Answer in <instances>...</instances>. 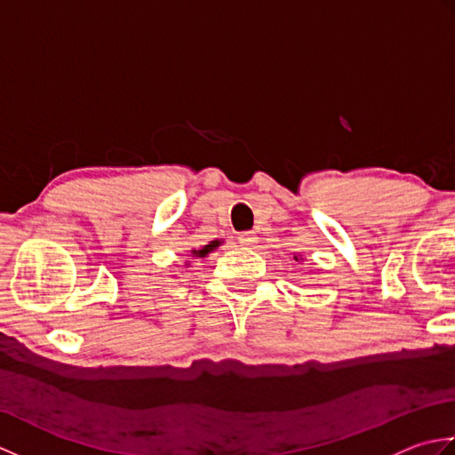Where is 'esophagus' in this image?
<instances>
[{
  "mask_svg": "<svg viewBox=\"0 0 455 455\" xmlns=\"http://www.w3.org/2000/svg\"><path fill=\"white\" fill-rule=\"evenodd\" d=\"M238 243L243 246H252V244L258 243V236H256V233H240Z\"/></svg>",
  "mask_w": 455,
  "mask_h": 455,
  "instance_id": "esophagus-1",
  "label": "esophagus"
}]
</instances>
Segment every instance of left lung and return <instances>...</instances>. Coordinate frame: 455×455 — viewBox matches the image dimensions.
<instances>
[{"instance_id": "obj_1", "label": "left lung", "mask_w": 455, "mask_h": 455, "mask_svg": "<svg viewBox=\"0 0 455 455\" xmlns=\"http://www.w3.org/2000/svg\"><path fill=\"white\" fill-rule=\"evenodd\" d=\"M293 258H295V259H297V262H303V258H301V254H295V256H293Z\"/></svg>"}]
</instances>
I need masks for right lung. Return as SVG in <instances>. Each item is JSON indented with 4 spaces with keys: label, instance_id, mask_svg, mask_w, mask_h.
I'll return each mask as SVG.
<instances>
[{
    "label": "right lung",
    "instance_id": "obj_1",
    "mask_svg": "<svg viewBox=\"0 0 455 455\" xmlns=\"http://www.w3.org/2000/svg\"><path fill=\"white\" fill-rule=\"evenodd\" d=\"M220 246V240H212V243H209V244H205V246H201V248H193L191 250V256L193 258H207L212 250H217ZM189 264V262H188Z\"/></svg>",
    "mask_w": 455,
    "mask_h": 455
}]
</instances>
